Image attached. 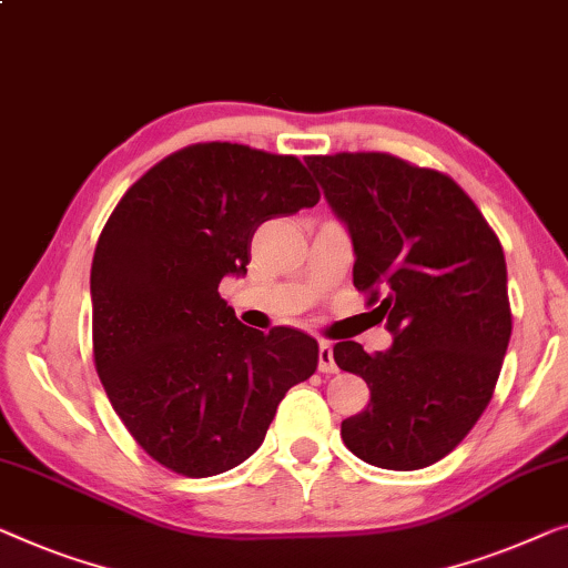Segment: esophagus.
<instances>
[{
	"instance_id": "34e87169",
	"label": "esophagus",
	"mask_w": 568,
	"mask_h": 568,
	"mask_svg": "<svg viewBox=\"0 0 568 568\" xmlns=\"http://www.w3.org/2000/svg\"><path fill=\"white\" fill-rule=\"evenodd\" d=\"M317 368L323 374H335L338 372V366H335V358H333V345L323 341L320 343V351H317Z\"/></svg>"
}]
</instances>
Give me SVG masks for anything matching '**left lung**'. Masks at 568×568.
<instances>
[{
  "label": "left lung",
  "mask_w": 568,
  "mask_h": 568,
  "mask_svg": "<svg viewBox=\"0 0 568 568\" xmlns=\"http://www.w3.org/2000/svg\"><path fill=\"white\" fill-rule=\"evenodd\" d=\"M353 241V286L389 351L335 343L372 399L341 425L361 462L415 471L448 456L487 409L513 333L499 237L454 179L389 153L307 155Z\"/></svg>",
  "instance_id": "left-lung-1"
}]
</instances>
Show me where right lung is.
Segmentation results:
<instances>
[{
	"label": "right lung",
	"instance_id": "1",
	"mask_svg": "<svg viewBox=\"0 0 568 568\" xmlns=\"http://www.w3.org/2000/svg\"><path fill=\"white\" fill-rule=\"evenodd\" d=\"M317 202L297 155L237 143L186 145L118 202L92 261L94 366L153 462L192 479L243 464L315 374V338L237 323L217 286L248 271L261 223Z\"/></svg>",
	"mask_w": 568,
	"mask_h": 568
}]
</instances>
